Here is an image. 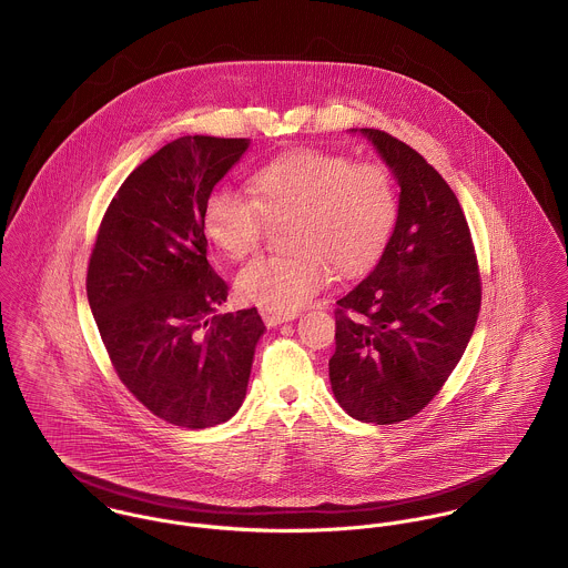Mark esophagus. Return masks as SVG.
<instances>
[{"instance_id": "obj_1", "label": "esophagus", "mask_w": 568, "mask_h": 568, "mask_svg": "<svg viewBox=\"0 0 568 568\" xmlns=\"http://www.w3.org/2000/svg\"><path fill=\"white\" fill-rule=\"evenodd\" d=\"M260 314L268 327H275V325H282V323L295 318V312H275V310L262 308Z\"/></svg>"}]
</instances>
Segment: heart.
<instances>
[{"label":"heart","mask_w":568,"mask_h":568,"mask_svg":"<svg viewBox=\"0 0 568 568\" xmlns=\"http://www.w3.org/2000/svg\"><path fill=\"white\" fill-rule=\"evenodd\" d=\"M254 200L214 189L204 202L207 239L232 260L258 252L268 225L291 219L286 256H262L236 277L239 295L262 308L295 312L334 277L364 273L384 252L399 214L390 169L338 152L295 150L258 166Z\"/></svg>","instance_id":"b5f03b06"}]
</instances>
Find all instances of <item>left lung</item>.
Listing matches in <instances>:
<instances>
[{"instance_id": "8db88e82", "label": "left lung", "mask_w": 568, "mask_h": 568, "mask_svg": "<svg viewBox=\"0 0 568 568\" xmlns=\"http://www.w3.org/2000/svg\"><path fill=\"white\" fill-rule=\"evenodd\" d=\"M399 182V214L375 268L336 302L329 382L349 416L420 413L463 358L481 306L477 256L456 193L404 141L362 128Z\"/></svg>"}]
</instances>
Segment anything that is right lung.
Instances as JSON below:
<instances>
[{"instance_id": "right-lung-1", "label": "right lung", "mask_w": 568, "mask_h": 568, "mask_svg": "<svg viewBox=\"0 0 568 568\" xmlns=\"http://www.w3.org/2000/svg\"><path fill=\"white\" fill-rule=\"evenodd\" d=\"M250 139L182 136L139 164L103 214L87 295L123 386L162 420L204 429L241 408L264 323L214 314L227 284L207 262L204 202Z\"/></svg>"}]
</instances>
